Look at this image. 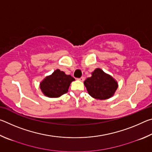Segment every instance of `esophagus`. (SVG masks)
Listing matches in <instances>:
<instances>
[{
    "label": "esophagus",
    "instance_id": "esophagus-1",
    "mask_svg": "<svg viewBox=\"0 0 152 152\" xmlns=\"http://www.w3.org/2000/svg\"><path fill=\"white\" fill-rule=\"evenodd\" d=\"M84 79H85V78H84V77H83V76H82L81 78H78V80H80V81H82V82H83L84 80Z\"/></svg>",
    "mask_w": 152,
    "mask_h": 152
}]
</instances>
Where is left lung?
I'll use <instances>...</instances> for the list:
<instances>
[{
    "mask_svg": "<svg viewBox=\"0 0 152 152\" xmlns=\"http://www.w3.org/2000/svg\"><path fill=\"white\" fill-rule=\"evenodd\" d=\"M88 94L94 99L104 100L111 97L118 87L114 78L100 68L92 73V76L84 82Z\"/></svg>",
    "mask_w": 152,
    "mask_h": 152,
    "instance_id": "left-lung-1",
    "label": "left lung"
}]
</instances>
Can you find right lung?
Listing matches in <instances>:
<instances>
[{
    "instance_id": "obj_1",
    "label": "right lung",
    "mask_w": 152,
    "mask_h": 152,
    "mask_svg": "<svg viewBox=\"0 0 152 152\" xmlns=\"http://www.w3.org/2000/svg\"><path fill=\"white\" fill-rule=\"evenodd\" d=\"M74 80L70 75H66L58 69L41 82L40 88L45 96L50 98L59 97L68 91L70 83Z\"/></svg>"
}]
</instances>
